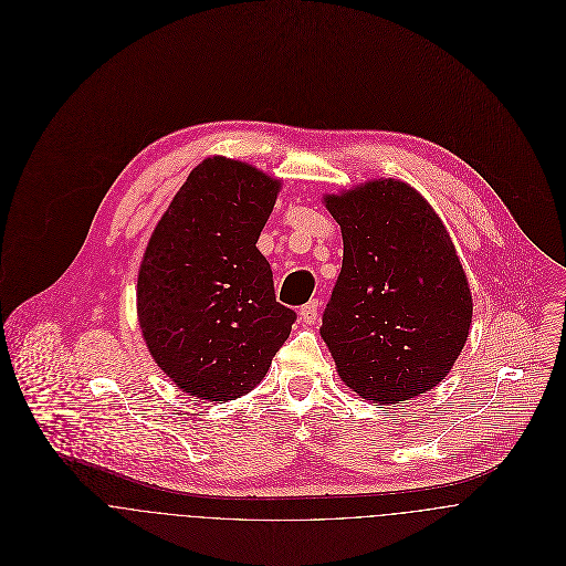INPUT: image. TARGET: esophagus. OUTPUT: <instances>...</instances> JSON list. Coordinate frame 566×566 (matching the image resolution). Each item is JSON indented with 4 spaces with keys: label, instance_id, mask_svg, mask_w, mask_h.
<instances>
[{
    "label": "esophagus",
    "instance_id": "obj_1",
    "mask_svg": "<svg viewBox=\"0 0 566 566\" xmlns=\"http://www.w3.org/2000/svg\"><path fill=\"white\" fill-rule=\"evenodd\" d=\"M318 312H321V303L318 301H310L303 310H301V321L305 324L316 323L318 318Z\"/></svg>",
    "mask_w": 566,
    "mask_h": 566
}]
</instances>
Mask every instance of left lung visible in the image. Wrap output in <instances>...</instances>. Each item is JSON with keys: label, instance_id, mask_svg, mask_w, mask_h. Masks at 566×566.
<instances>
[{"label": "left lung", "instance_id": "8db88e82", "mask_svg": "<svg viewBox=\"0 0 566 566\" xmlns=\"http://www.w3.org/2000/svg\"><path fill=\"white\" fill-rule=\"evenodd\" d=\"M324 202L344 240L321 328L339 379L373 403L409 401L447 377L469 337L473 298L455 245L395 178Z\"/></svg>", "mask_w": 566, "mask_h": 566}]
</instances>
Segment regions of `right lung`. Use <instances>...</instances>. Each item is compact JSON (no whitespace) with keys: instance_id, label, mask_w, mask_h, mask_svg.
I'll list each match as a JSON object with an SVG mask.
<instances>
[{"instance_id":"add662e5","label":"right lung","mask_w":566,"mask_h":566,"mask_svg":"<svg viewBox=\"0 0 566 566\" xmlns=\"http://www.w3.org/2000/svg\"><path fill=\"white\" fill-rule=\"evenodd\" d=\"M281 182L205 159L163 213L137 281L144 339L163 373L207 401H233L268 373L296 312L276 303L256 240Z\"/></svg>"}]
</instances>
